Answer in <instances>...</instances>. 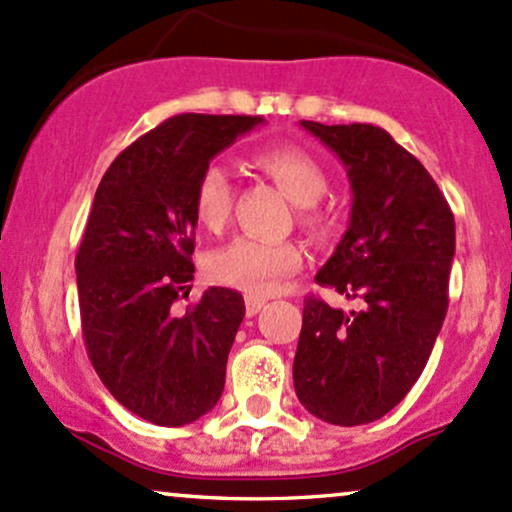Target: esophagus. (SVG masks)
<instances>
[{
  "mask_svg": "<svg viewBox=\"0 0 512 512\" xmlns=\"http://www.w3.org/2000/svg\"><path fill=\"white\" fill-rule=\"evenodd\" d=\"M263 307H266V300H263V297L246 295V314H249V317H256Z\"/></svg>",
  "mask_w": 512,
  "mask_h": 512,
  "instance_id": "esophagus-1",
  "label": "esophagus"
}]
</instances>
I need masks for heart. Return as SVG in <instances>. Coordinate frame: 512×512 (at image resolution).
I'll list each match as a JSON object with an SVG mask.
<instances>
[{"label":"heart","instance_id":"heart-1","mask_svg":"<svg viewBox=\"0 0 512 512\" xmlns=\"http://www.w3.org/2000/svg\"><path fill=\"white\" fill-rule=\"evenodd\" d=\"M256 166L275 181L297 208L300 220L309 232H324L326 220L317 210L326 191V174L307 149L297 145H273L256 152ZM234 186L225 164L210 162L195 186V215L208 229L225 227L232 212ZM302 266V251L295 244H268V241L239 237L217 249L208 258V273L217 283H225L246 292L268 295L280 280Z\"/></svg>","mask_w":512,"mask_h":512}]
</instances>
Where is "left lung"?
I'll use <instances>...</instances> for the list:
<instances>
[{"label": "left lung", "instance_id": "obj_1", "mask_svg": "<svg viewBox=\"0 0 512 512\" xmlns=\"http://www.w3.org/2000/svg\"><path fill=\"white\" fill-rule=\"evenodd\" d=\"M348 171L350 222L317 283L363 307L304 300L292 380L300 404L333 426L389 413L421 377L447 314L455 217L438 183L387 130L302 120Z\"/></svg>", "mask_w": 512, "mask_h": 512}]
</instances>
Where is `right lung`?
Segmentation results:
<instances>
[{
  "label": "right lung",
  "instance_id": "1",
  "mask_svg": "<svg viewBox=\"0 0 512 512\" xmlns=\"http://www.w3.org/2000/svg\"><path fill=\"white\" fill-rule=\"evenodd\" d=\"M258 116L181 113L113 159L96 188L77 261L86 353L118 404L154 426L179 428L215 409L246 307L229 287L188 295L195 186Z\"/></svg>",
  "mask_w": 512,
  "mask_h": 512
}]
</instances>
